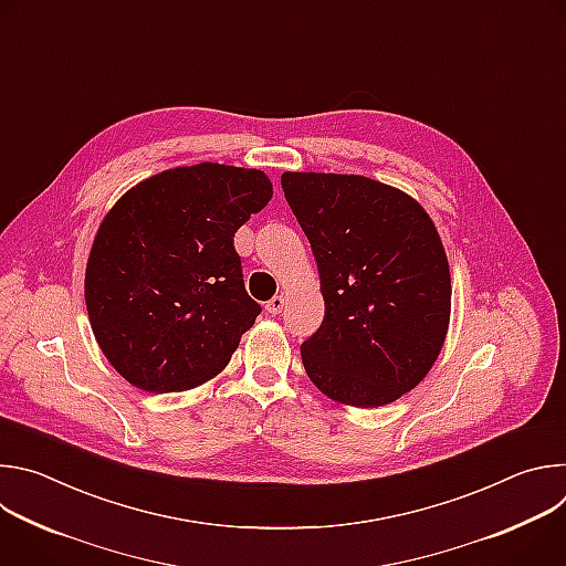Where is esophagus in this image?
<instances>
[{
    "label": "esophagus",
    "instance_id": "esophagus-1",
    "mask_svg": "<svg viewBox=\"0 0 566 566\" xmlns=\"http://www.w3.org/2000/svg\"><path fill=\"white\" fill-rule=\"evenodd\" d=\"M284 304H286V297H284V295H275L273 300H269V302H266V311H269V313H273V315H277V313H282Z\"/></svg>",
    "mask_w": 566,
    "mask_h": 566
}]
</instances>
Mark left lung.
Returning a JSON list of instances; mask_svg holds the SVG:
<instances>
[{"label": "left lung", "mask_w": 566, "mask_h": 566, "mask_svg": "<svg viewBox=\"0 0 566 566\" xmlns=\"http://www.w3.org/2000/svg\"><path fill=\"white\" fill-rule=\"evenodd\" d=\"M284 197L319 273L325 319L300 354L313 385L380 408L434 365L450 322V269L430 214L358 175L284 172Z\"/></svg>", "instance_id": "8db88e82"}]
</instances>
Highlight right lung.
Instances as JSON below:
<instances>
[{
    "label": "right lung",
    "mask_w": 566,
    "mask_h": 566,
    "mask_svg": "<svg viewBox=\"0 0 566 566\" xmlns=\"http://www.w3.org/2000/svg\"><path fill=\"white\" fill-rule=\"evenodd\" d=\"M271 197L262 170L199 164L140 181L107 212L85 302L96 343L127 382L184 391L228 365L262 311L234 232Z\"/></svg>",
    "instance_id": "obj_1"
}]
</instances>
